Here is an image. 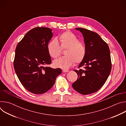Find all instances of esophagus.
<instances>
[{"instance_id":"obj_1","label":"esophagus","mask_w":126,"mask_h":126,"mask_svg":"<svg viewBox=\"0 0 126 126\" xmlns=\"http://www.w3.org/2000/svg\"><path fill=\"white\" fill-rule=\"evenodd\" d=\"M62 71H63V73H66V72H68L69 71L67 70H63Z\"/></svg>"}]
</instances>
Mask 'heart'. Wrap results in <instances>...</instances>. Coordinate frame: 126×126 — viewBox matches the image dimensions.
Returning <instances> with one entry per match:
<instances>
[{
	"label": "heart",
	"instance_id": "b5f03b06",
	"mask_svg": "<svg viewBox=\"0 0 126 126\" xmlns=\"http://www.w3.org/2000/svg\"><path fill=\"white\" fill-rule=\"evenodd\" d=\"M59 43L61 44V48H66L64 51L65 56L54 61V66L67 69L74 63V61L78 63L83 60L86 54V48L83 44L79 42L76 36L70 31L62 33L57 40L53 39L48 42L47 49L51 57L56 58L59 56L61 48Z\"/></svg>",
	"mask_w": 126,
	"mask_h": 126
}]
</instances>
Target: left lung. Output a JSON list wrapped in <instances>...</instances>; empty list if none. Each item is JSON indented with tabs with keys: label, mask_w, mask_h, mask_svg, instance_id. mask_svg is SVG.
<instances>
[{
	"label": "left lung",
	"mask_w": 126,
	"mask_h": 126,
	"mask_svg": "<svg viewBox=\"0 0 126 126\" xmlns=\"http://www.w3.org/2000/svg\"><path fill=\"white\" fill-rule=\"evenodd\" d=\"M75 29L83 35L86 54L78 65L84 68L74 70L78 77L72 87L79 93L88 95L98 91L108 78L112 68L110 52L97 33L83 28Z\"/></svg>",
	"instance_id": "8db88e82"
}]
</instances>
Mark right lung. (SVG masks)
I'll return each instance as SVG.
<instances>
[{
  "instance_id": "right-lung-1",
  "label": "right lung",
  "mask_w": 126,
  "mask_h": 126,
  "mask_svg": "<svg viewBox=\"0 0 126 126\" xmlns=\"http://www.w3.org/2000/svg\"><path fill=\"white\" fill-rule=\"evenodd\" d=\"M52 29L35 27L29 31L15 49L14 68L23 87L35 94L45 93L54 84L62 70L44 65L51 59L47 45L53 37Z\"/></svg>"
}]
</instances>
